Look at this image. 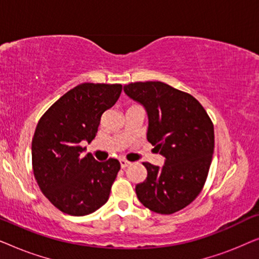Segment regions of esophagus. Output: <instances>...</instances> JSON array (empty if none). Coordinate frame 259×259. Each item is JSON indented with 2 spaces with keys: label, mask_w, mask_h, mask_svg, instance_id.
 <instances>
[{
  "label": "esophagus",
  "mask_w": 259,
  "mask_h": 259,
  "mask_svg": "<svg viewBox=\"0 0 259 259\" xmlns=\"http://www.w3.org/2000/svg\"><path fill=\"white\" fill-rule=\"evenodd\" d=\"M130 165H131V162L128 160H126V159H120V166H121V168L128 167Z\"/></svg>",
  "instance_id": "34e87169"
}]
</instances>
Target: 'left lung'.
Returning <instances> with one entry per match:
<instances>
[{"label":"left lung","mask_w":259,"mask_h":259,"mask_svg":"<svg viewBox=\"0 0 259 259\" xmlns=\"http://www.w3.org/2000/svg\"><path fill=\"white\" fill-rule=\"evenodd\" d=\"M123 91L145 107L147 140L165 157L162 167L143 162L147 178L138 184V199L160 214L183 210L206 182L214 148L210 116L192 95L160 81L133 82Z\"/></svg>","instance_id":"8db88e82"}]
</instances>
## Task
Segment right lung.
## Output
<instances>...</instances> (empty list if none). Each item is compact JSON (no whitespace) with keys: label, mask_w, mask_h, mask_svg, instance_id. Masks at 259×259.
I'll use <instances>...</instances> for the list:
<instances>
[{"label":"right lung","mask_w":259,"mask_h":259,"mask_svg":"<svg viewBox=\"0 0 259 259\" xmlns=\"http://www.w3.org/2000/svg\"><path fill=\"white\" fill-rule=\"evenodd\" d=\"M119 83L84 82L67 92L41 116L33 141L35 179L46 198L63 213H93L108 200L120 169L116 159L98 161L81 141L97 136L102 113L118 101Z\"/></svg>","instance_id":"1"}]
</instances>
